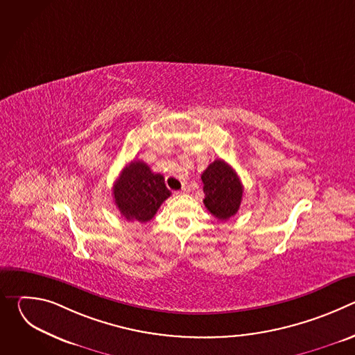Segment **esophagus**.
<instances>
[{
	"mask_svg": "<svg viewBox=\"0 0 355 355\" xmlns=\"http://www.w3.org/2000/svg\"><path fill=\"white\" fill-rule=\"evenodd\" d=\"M191 189H189V185L188 184H184L182 187H181V189H180V192L181 193H188Z\"/></svg>",
	"mask_w": 355,
	"mask_h": 355,
	"instance_id": "esophagus-1",
	"label": "esophagus"
}]
</instances>
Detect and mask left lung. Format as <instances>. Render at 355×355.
Returning a JSON list of instances; mask_svg holds the SVG:
<instances>
[{
  "label": "left lung",
  "instance_id": "obj_1",
  "mask_svg": "<svg viewBox=\"0 0 355 355\" xmlns=\"http://www.w3.org/2000/svg\"><path fill=\"white\" fill-rule=\"evenodd\" d=\"M204 182L207 209L219 220L234 216L240 208L243 185L236 171L223 160L218 159L200 175Z\"/></svg>",
  "mask_w": 355,
  "mask_h": 355
}]
</instances>
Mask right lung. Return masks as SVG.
Masks as SVG:
<instances>
[{"label":"right lung","instance_id":"obj_1","mask_svg":"<svg viewBox=\"0 0 355 355\" xmlns=\"http://www.w3.org/2000/svg\"><path fill=\"white\" fill-rule=\"evenodd\" d=\"M115 204L126 220L146 223L155 218L163 202L171 195L164 177L140 162H130L114 184Z\"/></svg>","mask_w":355,"mask_h":355}]
</instances>
